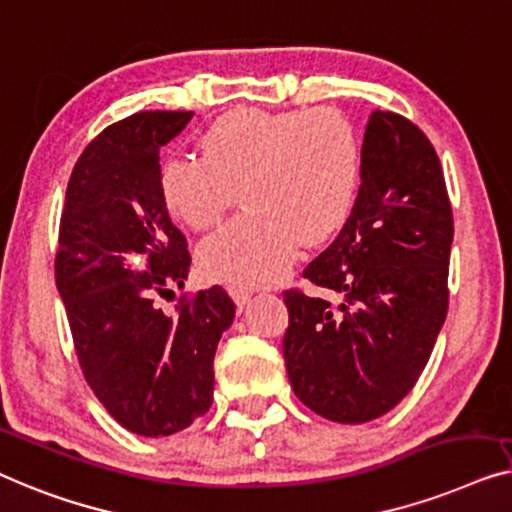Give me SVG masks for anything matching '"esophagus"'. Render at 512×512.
Returning <instances> with one entry per match:
<instances>
[{"label":"esophagus","mask_w":512,"mask_h":512,"mask_svg":"<svg viewBox=\"0 0 512 512\" xmlns=\"http://www.w3.org/2000/svg\"><path fill=\"white\" fill-rule=\"evenodd\" d=\"M229 294H232V299H234V304L239 306V308H243L248 304V299L253 297V290H248V287H239V285H232L229 287Z\"/></svg>","instance_id":"obj_1"}]
</instances>
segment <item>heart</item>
Wrapping results in <instances>:
<instances>
[{"mask_svg":"<svg viewBox=\"0 0 512 512\" xmlns=\"http://www.w3.org/2000/svg\"><path fill=\"white\" fill-rule=\"evenodd\" d=\"M201 160L162 164L160 194L192 232L215 229L241 194L246 213L199 248L211 278L276 283L299 246H325L345 227L362 181V141L334 109H234L206 127Z\"/></svg>","mask_w":512,"mask_h":512,"instance_id":"b5f03b06","label":"heart"}]
</instances>
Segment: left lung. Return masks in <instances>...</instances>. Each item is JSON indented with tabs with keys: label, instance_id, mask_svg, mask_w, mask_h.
I'll use <instances>...</instances> for the list:
<instances>
[{
	"label": "left lung",
	"instance_id": "8db88e82",
	"mask_svg": "<svg viewBox=\"0 0 512 512\" xmlns=\"http://www.w3.org/2000/svg\"><path fill=\"white\" fill-rule=\"evenodd\" d=\"M452 234L427 134L399 113L373 111L350 220L304 269L325 294L283 292L287 376L308 408L362 424L413 390L448 315Z\"/></svg>",
	"mask_w": 512,
	"mask_h": 512
}]
</instances>
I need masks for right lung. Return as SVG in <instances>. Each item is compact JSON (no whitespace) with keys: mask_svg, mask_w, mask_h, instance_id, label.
<instances>
[{"mask_svg":"<svg viewBox=\"0 0 512 512\" xmlns=\"http://www.w3.org/2000/svg\"><path fill=\"white\" fill-rule=\"evenodd\" d=\"M192 111H141L88 143L71 171L55 283L90 390L139 436H171L213 401V357L234 320L220 285L183 287L192 257L160 194V148Z\"/></svg>","mask_w":512,"mask_h":512,"instance_id":"add662e5","label":"right lung"}]
</instances>
